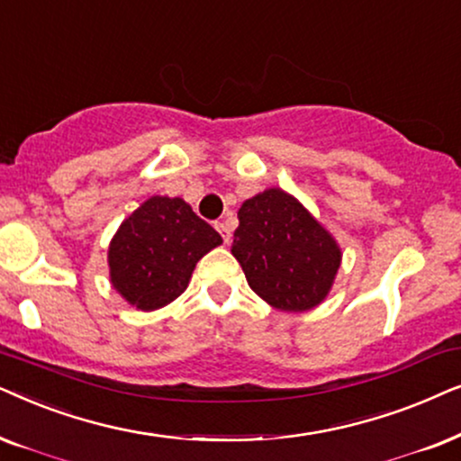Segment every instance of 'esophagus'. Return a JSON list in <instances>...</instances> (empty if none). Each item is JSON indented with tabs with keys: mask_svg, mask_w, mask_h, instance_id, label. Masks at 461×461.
<instances>
[{
	"mask_svg": "<svg viewBox=\"0 0 461 461\" xmlns=\"http://www.w3.org/2000/svg\"><path fill=\"white\" fill-rule=\"evenodd\" d=\"M214 227H217V231L221 234V238H223V242L230 244V240H231V225H230V221H217V223H214Z\"/></svg>",
	"mask_w": 461,
	"mask_h": 461,
	"instance_id": "obj_1",
	"label": "esophagus"
}]
</instances>
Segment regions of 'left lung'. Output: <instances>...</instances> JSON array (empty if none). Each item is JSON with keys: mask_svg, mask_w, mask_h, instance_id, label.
Returning a JSON list of instances; mask_svg holds the SVG:
<instances>
[{"mask_svg": "<svg viewBox=\"0 0 461 461\" xmlns=\"http://www.w3.org/2000/svg\"><path fill=\"white\" fill-rule=\"evenodd\" d=\"M238 221L231 255L261 299L278 310L305 312L327 297L341 250L293 195L267 189L244 202Z\"/></svg>", "mask_w": 461, "mask_h": 461, "instance_id": "1", "label": "left lung"}]
</instances>
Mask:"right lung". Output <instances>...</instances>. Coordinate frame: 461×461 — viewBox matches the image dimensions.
<instances>
[{
    "mask_svg": "<svg viewBox=\"0 0 461 461\" xmlns=\"http://www.w3.org/2000/svg\"><path fill=\"white\" fill-rule=\"evenodd\" d=\"M221 242L217 231L181 198L153 195L112 240V282L131 305L158 310L185 291L195 263Z\"/></svg>",
    "mask_w": 461,
    "mask_h": 461,
    "instance_id": "add662e5",
    "label": "right lung"
}]
</instances>
